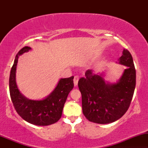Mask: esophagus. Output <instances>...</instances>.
Instances as JSON below:
<instances>
[{
  "instance_id": "34e87169",
  "label": "esophagus",
  "mask_w": 148,
  "mask_h": 148,
  "mask_svg": "<svg viewBox=\"0 0 148 148\" xmlns=\"http://www.w3.org/2000/svg\"><path fill=\"white\" fill-rule=\"evenodd\" d=\"M78 82H79V76H75L74 78V86H76L78 85Z\"/></svg>"
}]
</instances>
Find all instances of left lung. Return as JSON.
Segmentation results:
<instances>
[{"label":"left lung","mask_w":148,"mask_h":148,"mask_svg":"<svg viewBox=\"0 0 148 148\" xmlns=\"http://www.w3.org/2000/svg\"><path fill=\"white\" fill-rule=\"evenodd\" d=\"M119 64L127 67L116 83L105 81L104 73L86 71L78 86L82 96L83 113L89 121L108 124L116 121L130 107L136 87V69L132 55L124 49Z\"/></svg>","instance_id":"1"}]
</instances>
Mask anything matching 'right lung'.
Here are the masks:
<instances>
[{
  "label": "right lung",
  "instance_id": "1",
  "mask_svg": "<svg viewBox=\"0 0 148 148\" xmlns=\"http://www.w3.org/2000/svg\"><path fill=\"white\" fill-rule=\"evenodd\" d=\"M30 49L29 47H24L15 57L10 75V97L15 110L23 120L35 125L47 126L56 123L61 118L67 96L74 88V76L60 79L55 89L44 99L33 100L26 98L17 87L16 71L18 57Z\"/></svg>",
  "mask_w": 148,
  "mask_h": 148
}]
</instances>
